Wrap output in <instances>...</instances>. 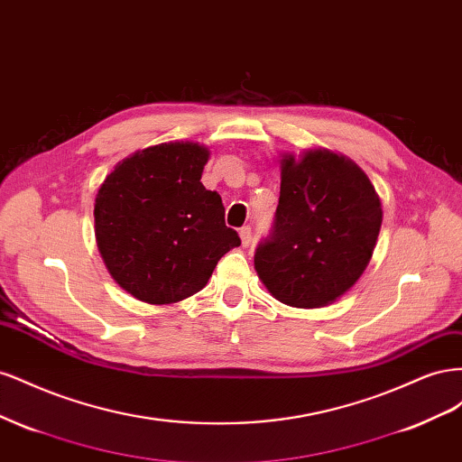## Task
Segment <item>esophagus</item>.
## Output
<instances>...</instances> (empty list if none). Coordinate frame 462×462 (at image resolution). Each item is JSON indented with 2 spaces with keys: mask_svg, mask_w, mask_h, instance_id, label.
Returning <instances> with one entry per match:
<instances>
[{
  "mask_svg": "<svg viewBox=\"0 0 462 462\" xmlns=\"http://www.w3.org/2000/svg\"><path fill=\"white\" fill-rule=\"evenodd\" d=\"M239 236H241V243H243V246H248L250 243H253V231H250V227H248V226H246V227H241Z\"/></svg>",
  "mask_w": 462,
  "mask_h": 462,
  "instance_id": "esophagus-1",
  "label": "esophagus"
}]
</instances>
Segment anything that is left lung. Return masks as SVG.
Segmentation results:
<instances>
[{
	"instance_id": "obj_1",
	"label": "left lung",
	"mask_w": 462,
	"mask_h": 462,
	"mask_svg": "<svg viewBox=\"0 0 462 462\" xmlns=\"http://www.w3.org/2000/svg\"><path fill=\"white\" fill-rule=\"evenodd\" d=\"M382 200L368 175L326 148L282 156L273 233L254 254V270L273 299L318 309L351 289L372 260Z\"/></svg>"
}]
</instances>
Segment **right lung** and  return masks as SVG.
<instances>
[{
	"instance_id": "obj_1",
	"label": "right lung",
	"mask_w": 462,
	"mask_h": 462,
	"mask_svg": "<svg viewBox=\"0 0 462 462\" xmlns=\"http://www.w3.org/2000/svg\"><path fill=\"white\" fill-rule=\"evenodd\" d=\"M208 160L199 143H162L121 160L97 189V250L134 299L171 304L192 297L219 258L241 245L223 219L221 197L200 183Z\"/></svg>"
}]
</instances>
